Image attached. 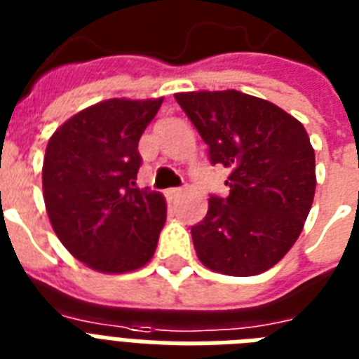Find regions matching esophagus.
Here are the masks:
<instances>
[{"label": "esophagus", "mask_w": 359, "mask_h": 359, "mask_svg": "<svg viewBox=\"0 0 359 359\" xmlns=\"http://www.w3.org/2000/svg\"><path fill=\"white\" fill-rule=\"evenodd\" d=\"M165 196H168L169 199H177V197L182 196V188H169V190L165 191Z\"/></svg>", "instance_id": "1"}]
</instances>
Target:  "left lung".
I'll list each match as a JSON object with an SVG mask.
<instances>
[{"label":"left lung","mask_w":359,"mask_h":359,"mask_svg":"<svg viewBox=\"0 0 359 359\" xmlns=\"http://www.w3.org/2000/svg\"><path fill=\"white\" fill-rule=\"evenodd\" d=\"M175 98L208 145L210 162L231 171L229 196L210 197L205 219L191 227L199 261L225 276L266 272L294 245L315 197V151L304 124L235 89Z\"/></svg>","instance_id":"left-lung-1"}]
</instances>
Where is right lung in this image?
<instances>
[{"label": "right lung", "instance_id": "add662e5", "mask_svg": "<svg viewBox=\"0 0 359 359\" xmlns=\"http://www.w3.org/2000/svg\"><path fill=\"white\" fill-rule=\"evenodd\" d=\"M162 102L108 98L72 115L48 141V218L70 255L97 272H134L154 255L168 205L160 191L135 188V179L137 143Z\"/></svg>", "mask_w": 359, "mask_h": 359}]
</instances>
